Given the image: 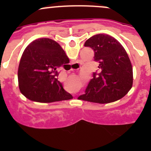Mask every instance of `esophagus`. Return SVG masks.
<instances>
[{"label":"esophagus","instance_id":"1","mask_svg":"<svg viewBox=\"0 0 151 151\" xmlns=\"http://www.w3.org/2000/svg\"><path fill=\"white\" fill-rule=\"evenodd\" d=\"M71 71H73V69H71Z\"/></svg>","mask_w":151,"mask_h":151}]
</instances>
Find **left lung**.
I'll return each instance as SVG.
<instances>
[{
    "label": "left lung",
    "mask_w": 151,
    "mask_h": 151,
    "mask_svg": "<svg viewBox=\"0 0 151 151\" xmlns=\"http://www.w3.org/2000/svg\"><path fill=\"white\" fill-rule=\"evenodd\" d=\"M85 47L93 49L99 68L79 99L99 104L121 99L133 84V69L125 49L107 34L94 35L85 42Z\"/></svg>",
    "instance_id": "1"
}]
</instances>
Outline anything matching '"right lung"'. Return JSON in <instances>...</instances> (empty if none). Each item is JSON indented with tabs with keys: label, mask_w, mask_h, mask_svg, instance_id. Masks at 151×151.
Here are the masks:
<instances>
[{
	"label": "right lung",
	"mask_w": 151,
	"mask_h": 151,
	"mask_svg": "<svg viewBox=\"0 0 151 151\" xmlns=\"http://www.w3.org/2000/svg\"><path fill=\"white\" fill-rule=\"evenodd\" d=\"M68 59L60 45L52 39L42 38L29 44L21 57L18 68V84L26 98L37 102L68 100L67 93L58 80V68Z\"/></svg>",
	"instance_id": "1"
}]
</instances>
